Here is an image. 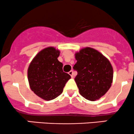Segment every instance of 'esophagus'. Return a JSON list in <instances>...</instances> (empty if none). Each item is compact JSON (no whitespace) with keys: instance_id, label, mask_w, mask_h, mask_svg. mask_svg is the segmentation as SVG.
<instances>
[{"instance_id":"obj_1","label":"esophagus","mask_w":134,"mask_h":134,"mask_svg":"<svg viewBox=\"0 0 134 134\" xmlns=\"http://www.w3.org/2000/svg\"><path fill=\"white\" fill-rule=\"evenodd\" d=\"M69 74L71 76V77H74V72L72 70H70V72H69Z\"/></svg>"}]
</instances>
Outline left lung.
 Instances as JSON below:
<instances>
[{
  "instance_id": "8db88e82",
  "label": "left lung",
  "mask_w": 134,
  "mask_h": 134,
  "mask_svg": "<svg viewBox=\"0 0 134 134\" xmlns=\"http://www.w3.org/2000/svg\"><path fill=\"white\" fill-rule=\"evenodd\" d=\"M77 60L73 69L79 93L86 99L96 101L104 96L111 86L113 67L110 61L95 49L86 47L75 53Z\"/></svg>"
}]
</instances>
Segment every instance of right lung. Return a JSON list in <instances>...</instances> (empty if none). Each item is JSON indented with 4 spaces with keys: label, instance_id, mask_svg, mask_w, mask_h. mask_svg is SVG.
<instances>
[{
    "label": "right lung",
    "instance_id": "right-lung-1",
    "mask_svg": "<svg viewBox=\"0 0 134 134\" xmlns=\"http://www.w3.org/2000/svg\"><path fill=\"white\" fill-rule=\"evenodd\" d=\"M60 51L54 47L45 48L34 57L27 69L31 90L47 101L61 94L70 76L63 71V64L58 60Z\"/></svg>",
    "mask_w": 134,
    "mask_h": 134
}]
</instances>
